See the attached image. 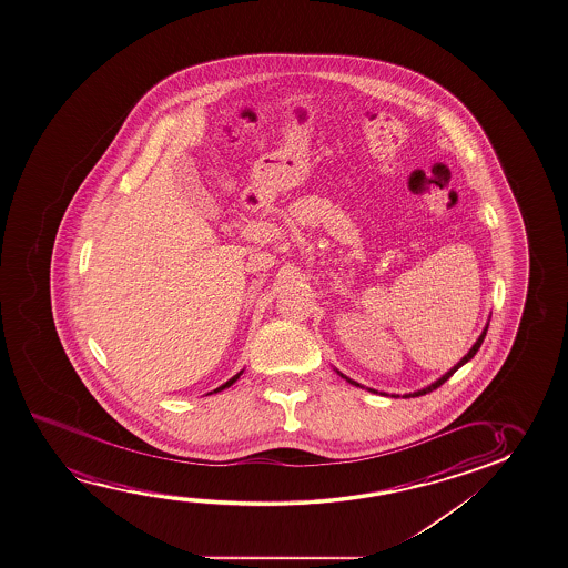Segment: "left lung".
I'll list each match as a JSON object with an SVG mask.
<instances>
[{
	"label": "left lung",
	"mask_w": 568,
	"mask_h": 568,
	"mask_svg": "<svg viewBox=\"0 0 568 568\" xmlns=\"http://www.w3.org/2000/svg\"><path fill=\"white\" fill-rule=\"evenodd\" d=\"M486 332H488V322H486L485 329H483V334L478 336L477 342H475V346L470 347L469 354L465 355L463 359H460L457 365H453L452 369L447 371L445 375H442V377L437 378L436 383H432V385H428L426 388H422V390H416V393H410V395H404V398H414V396H422V395H428V393H432V390H436L437 387H442L444 385L445 381L447 378L452 377L453 373L455 371L459 369V367H463L465 363L470 362L475 355H477L478 349H480V346H483V342H485ZM337 375H342L339 371H337ZM342 377L346 378L347 383H352V385H355V387H362L357 381H352V378L346 377V375H342ZM365 388V387H362ZM369 393H378V390H375V388H367ZM378 395H385L388 396L387 393H378ZM396 398V395H393Z\"/></svg>",
	"instance_id": "1"
}]
</instances>
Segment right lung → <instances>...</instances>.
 Masks as SVG:
<instances>
[{
    "label": "right lung",
    "mask_w": 568,
    "mask_h": 568,
    "mask_svg": "<svg viewBox=\"0 0 568 568\" xmlns=\"http://www.w3.org/2000/svg\"><path fill=\"white\" fill-rule=\"evenodd\" d=\"M240 375H242V371H240V373H236V375H234V377L229 378V381H226V383H224V385H221V387L214 388L213 393H221V390H224V388L232 387V385H234V383H236V381H239ZM213 393H209V395H213Z\"/></svg>",
    "instance_id": "1"
}]
</instances>
